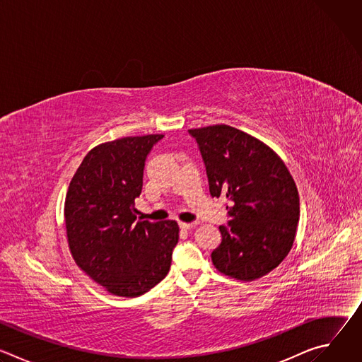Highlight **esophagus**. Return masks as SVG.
<instances>
[{
    "instance_id": "esophagus-1",
    "label": "esophagus",
    "mask_w": 362,
    "mask_h": 362,
    "mask_svg": "<svg viewBox=\"0 0 362 362\" xmlns=\"http://www.w3.org/2000/svg\"><path fill=\"white\" fill-rule=\"evenodd\" d=\"M196 225H197V223H194V222H193V223H185V222H180V223H179V226H180L182 229H185V230L192 229V228H194Z\"/></svg>"
}]
</instances>
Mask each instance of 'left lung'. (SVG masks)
Returning a JSON list of instances; mask_svg holds the SVG:
<instances>
[{"label":"left lung","instance_id":"8db88e82","mask_svg":"<svg viewBox=\"0 0 362 362\" xmlns=\"http://www.w3.org/2000/svg\"><path fill=\"white\" fill-rule=\"evenodd\" d=\"M212 197L225 196L228 225L212 252L215 268L253 281L289 253L299 222L296 185L278 154L261 140L226 124L192 129Z\"/></svg>","mask_w":362,"mask_h":362}]
</instances>
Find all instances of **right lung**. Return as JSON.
I'll list each match as a JSON object with an SVG mask.
<instances>
[{
  "instance_id": "add662e5",
  "label": "right lung",
  "mask_w": 362,
  "mask_h": 362,
  "mask_svg": "<svg viewBox=\"0 0 362 362\" xmlns=\"http://www.w3.org/2000/svg\"><path fill=\"white\" fill-rule=\"evenodd\" d=\"M163 134L123 137L91 148L74 173L64 203L76 264L117 296L134 298L169 272L179 240L175 221H137L147 154Z\"/></svg>"
}]
</instances>
